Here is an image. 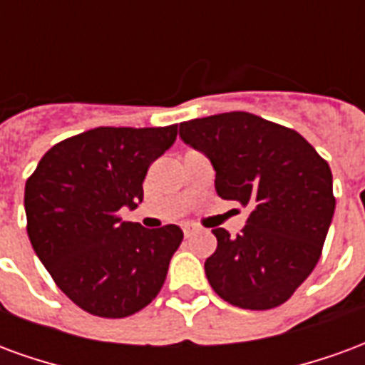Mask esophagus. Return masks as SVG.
<instances>
[{"label":"esophagus","mask_w":365,"mask_h":365,"mask_svg":"<svg viewBox=\"0 0 365 365\" xmlns=\"http://www.w3.org/2000/svg\"><path fill=\"white\" fill-rule=\"evenodd\" d=\"M182 230H183V235H185V237H193L195 232H199L197 227H195V225H191V222H187V225H183Z\"/></svg>","instance_id":"esophagus-1"}]
</instances>
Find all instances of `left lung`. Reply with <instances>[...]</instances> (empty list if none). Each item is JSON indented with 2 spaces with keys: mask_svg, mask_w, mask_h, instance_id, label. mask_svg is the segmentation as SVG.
<instances>
[{
  "mask_svg": "<svg viewBox=\"0 0 365 365\" xmlns=\"http://www.w3.org/2000/svg\"><path fill=\"white\" fill-rule=\"evenodd\" d=\"M180 136L211 160L219 197L250 211L237 237L213 229L211 287L240 309L279 307L321 258L336 205L329 162L297 130L245 111L180 123Z\"/></svg>",
  "mask_w": 365,
  "mask_h": 365,
  "instance_id": "left-lung-1",
  "label": "left lung"
}]
</instances>
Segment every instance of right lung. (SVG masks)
<instances>
[{
	"instance_id": "1",
	"label": "right lung",
	"mask_w": 365,
	"mask_h": 365,
	"mask_svg": "<svg viewBox=\"0 0 365 365\" xmlns=\"http://www.w3.org/2000/svg\"><path fill=\"white\" fill-rule=\"evenodd\" d=\"M175 136L178 125L91 128L54 144L25 183L31 245L86 313L135 314L166 282L182 229H144L120 221L119 211L143 201L148 168Z\"/></svg>"
}]
</instances>
